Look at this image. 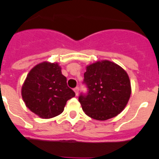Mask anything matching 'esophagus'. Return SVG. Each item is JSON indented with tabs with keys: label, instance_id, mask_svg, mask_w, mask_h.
Masks as SVG:
<instances>
[{
	"label": "esophagus",
	"instance_id": "esophagus-1",
	"mask_svg": "<svg viewBox=\"0 0 159 159\" xmlns=\"http://www.w3.org/2000/svg\"><path fill=\"white\" fill-rule=\"evenodd\" d=\"M74 92H75V95H78V94H79V88H78V87H76L75 88H74Z\"/></svg>",
	"mask_w": 159,
	"mask_h": 159
}]
</instances>
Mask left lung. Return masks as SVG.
<instances>
[{
  "label": "left lung",
  "instance_id": "left-lung-1",
  "mask_svg": "<svg viewBox=\"0 0 159 159\" xmlns=\"http://www.w3.org/2000/svg\"><path fill=\"white\" fill-rule=\"evenodd\" d=\"M86 68L84 83L88 93L79 97L83 111L96 120L116 117L127 106L131 94L127 73L109 60L97 61Z\"/></svg>",
  "mask_w": 159,
  "mask_h": 159
}]
</instances>
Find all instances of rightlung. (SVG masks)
<instances>
[{
  "instance_id": "1",
  "label": "right lung",
  "mask_w": 159,
  "mask_h": 159,
  "mask_svg": "<svg viewBox=\"0 0 159 159\" xmlns=\"http://www.w3.org/2000/svg\"><path fill=\"white\" fill-rule=\"evenodd\" d=\"M29 110L42 119H51L64 111L66 102L75 95L67 85L57 63L43 62L31 69L21 88Z\"/></svg>"
}]
</instances>
